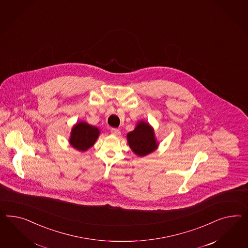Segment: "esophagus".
Wrapping results in <instances>:
<instances>
[{"label":"esophagus","instance_id":"34e87169","mask_svg":"<svg viewBox=\"0 0 248 248\" xmlns=\"http://www.w3.org/2000/svg\"><path fill=\"white\" fill-rule=\"evenodd\" d=\"M111 134H114V135H120V130L116 129V128H112L111 129Z\"/></svg>","mask_w":248,"mask_h":248}]
</instances>
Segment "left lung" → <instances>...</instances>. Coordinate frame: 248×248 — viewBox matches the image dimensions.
Instances as JSON below:
<instances>
[{
    "label": "left lung",
    "mask_w": 248,
    "mask_h": 248,
    "mask_svg": "<svg viewBox=\"0 0 248 248\" xmlns=\"http://www.w3.org/2000/svg\"><path fill=\"white\" fill-rule=\"evenodd\" d=\"M127 141L132 151L138 156H145L158 147L154 129L143 121H140L134 131L127 134Z\"/></svg>",
    "instance_id": "left-lung-1"
}]
</instances>
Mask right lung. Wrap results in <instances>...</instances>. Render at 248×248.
Returning <instances> with one entry per match:
<instances>
[{
  "mask_svg": "<svg viewBox=\"0 0 248 248\" xmlns=\"http://www.w3.org/2000/svg\"><path fill=\"white\" fill-rule=\"evenodd\" d=\"M99 134L98 128L90 125L86 122H79L72 128L69 142L75 149L85 152L94 145Z\"/></svg>",
  "mask_w": 248,
  "mask_h": 248,
  "instance_id": "obj_1",
  "label": "right lung"
}]
</instances>
